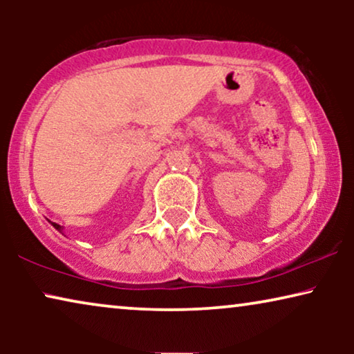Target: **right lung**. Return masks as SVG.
<instances>
[{"instance_id":"add662e5","label":"right lung","mask_w":354,"mask_h":354,"mask_svg":"<svg viewBox=\"0 0 354 354\" xmlns=\"http://www.w3.org/2000/svg\"><path fill=\"white\" fill-rule=\"evenodd\" d=\"M50 222H51V221H50ZM51 225H53V227H55V229H56V230H59V232H61V234H64V232H62V229H64V227H61L59 224H56V222H51Z\"/></svg>"}]
</instances>
